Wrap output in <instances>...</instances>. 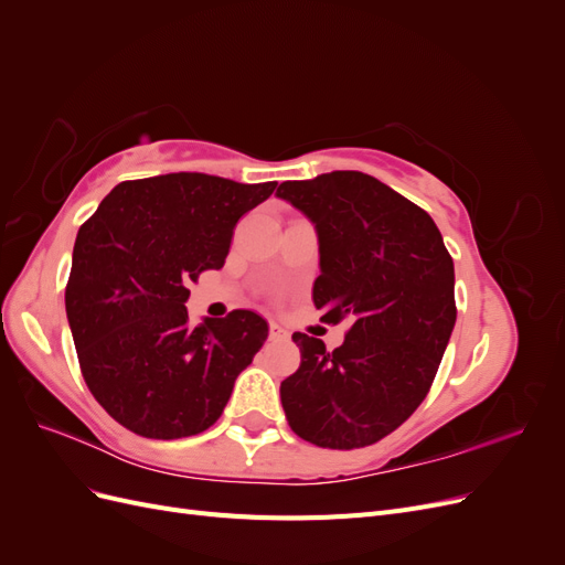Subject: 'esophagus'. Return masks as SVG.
<instances>
[{"mask_svg": "<svg viewBox=\"0 0 565 565\" xmlns=\"http://www.w3.org/2000/svg\"><path fill=\"white\" fill-rule=\"evenodd\" d=\"M268 334H270V339H287L289 337V332L276 320L268 322Z\"/></svg>", "mask_w": 565, "mask_h": 565, "instance_id": "obj_1", "label": "esophagus"}]
</instances>
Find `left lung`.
<instances>
[{"label":"left lung","mask_w":565,"mask_h":565,"mask_svg":"<svg viewBox=\"0 0 565 565\" xmlns=\"http://www.w3.org/2000/svg\"><path fill=\"white\" fill-rule=\"evenodd\" d=\"M278 198L316 224L320 320L351 324L334 351L292 334L301 365L280 384L285 417L320 448L372 446L434 384L457 320L452 256L429 214L370 174L285 181Z\"/></svg>","instance_id":"left-lung-1"}]
</instances>
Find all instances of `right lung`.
<instances>
[{
    "label": "right lung",
    "mask_w": 565,
    "mask_h": 565,
    "mask_svg": "<svg viewBox=\"0 0 565 565\" xmlns=\"http://www.w3.org/2000/svg\"><path fill=\"white\" fill-rule=\"evenodd\" d=\"M276 185L198 172L122 181L82 224L65 313L84 382L125 429L174 440L224 413L268 324L237 309L193 328L188 287L224 266L235 224Z\"/></svg>",
    "instance_id": "1"
}]
</instances>
